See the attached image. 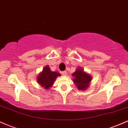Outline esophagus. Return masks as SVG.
Listing matches in <instances>:
<instances>
[{"label": "esophagus", "instance_id": "34e87169", "mask_svg": "<svg viewBox=\"0 0 128 128\" xmlns=\"http://www.w3.org/2000/svg\"><path fill=\"white\" fill-rule=\"evenodd\" d=\"M62 75L63 76H66L67 75V72H66V71H62Z\"/></svg>", "mask_w": 128, "mask_h": 128}]
</instances>
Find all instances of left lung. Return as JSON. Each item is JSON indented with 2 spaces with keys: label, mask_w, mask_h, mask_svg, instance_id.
Here are the masks:
<instances>
[{
  "label": "left lung",
  "mask_w": 128,
  "mask_h": 128,
  "mask_svg": "<svg viewBox=\"0 0 128 128\" xmlns=\"http://www.w3.org/2000/svg\"><path fill=\"white\" fill-rule=\"evenodd\" d=\"M72 76L75 78L73 81L76 83L78 90H85L88 87L89 83L91 80V77L86 74L80 68L72 74Z\"/></svg>",
  "instance_id": "left-lung-1"
}]
</instances>
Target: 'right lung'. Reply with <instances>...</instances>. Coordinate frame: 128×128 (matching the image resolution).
Returning a JSON list of instances; mask_svg holds the SVG:
<instances>
[{"instance_id":"obj_1","label":"right lung","mask_w":128,"mask_h":128,"mask_svg":"<svg viewBox=\"0 0 128 128\" xmlns=\"http://www.w3.org/2000/svg\"><path fill=\"white\" fill-rule=\"evenodd\" d=\"M58 76H60L59 73L51 71L50 68L46 66L37 77V82L44 88L46 90L52 86L54 80Z\"/></svg>"}]
</instances>
